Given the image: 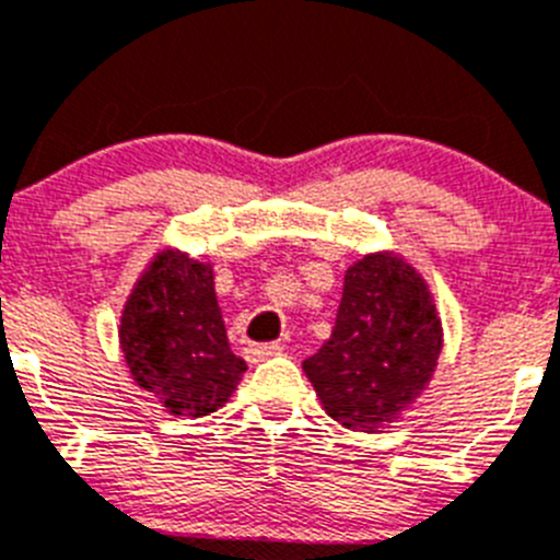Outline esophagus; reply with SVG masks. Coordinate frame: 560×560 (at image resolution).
Here are the masks:
<instances>
[{"label":"esophagus","instance_id":"esophagus-1","mask_svg":"<svg viewBox=\"0 0 560 560\" xmlns=\"http://www.w3.org/2000/svg\"><path fill=\"white\" fill-rule=\"evenodd\" d=\"M276 354H281L279 342H254V346H248V349H245L248 362H265Z\"/></svg>","mask_w":560,"mask_h":560}]
</instances>
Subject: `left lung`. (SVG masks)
I'll return each mask as SVG.
<instances>
[{
    "instance_id": "left-lung-1",
    "label": "left lung",
    "mask_w": 560,
    "mask_h": 560,
    "mask_svg": "<svg viewBox=\"0 0 560 560\" xmlns=\"http://www.w3.org/2000/svg\"><path fill=\"white\" fill-rule=\"evenodd\" d=\"M441 354V320L424 279L393 254L346 270L329 340L304 374L342 427L376 432L399 418L430 382Z\"/></svg>"
}]
</instances>
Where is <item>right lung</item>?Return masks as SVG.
<instances>
[{
    "instance_id": "add662e5",
    "label": "right lung",
    "mask_w": 560,
    "mask_h": 560,
    "mask_svg": "<svg viewBox=\"0 0 560 560\" xmlns=\"http://www.w3.org/2000/svg\"><path fill=\"white\" fill-rule=\"evenodd\" d=\"M119 342L136 385L173 416H209L248 371L225 337L211 265L180 250L155 256L136 281Z\"/></svg>"
}]
</instances>
